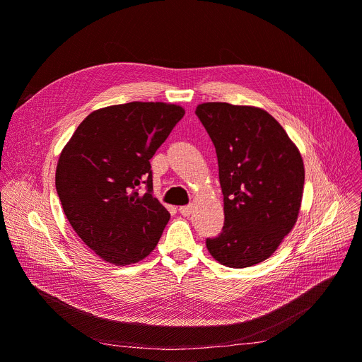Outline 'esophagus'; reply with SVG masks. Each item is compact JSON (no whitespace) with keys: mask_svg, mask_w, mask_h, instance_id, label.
I'll return each instance as SVG.
<instances>
[{"mask_svg":"<svg viewBox=\"0 0 362 362\" xmlns=\"http://www.w3.org/2000/svg\"><path fill=\"white\" fill-rule=\"evenodd\" d=\"M192 211H194V206L192 205H186V206H180L179 208V212L183 215V216H189L192 214Z\"/></svg>","mask_w":362,"mask_h":362,"instance_id":"1","label":"esophagus"}]
</instances>
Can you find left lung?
<instances>
[{"mask_svg":"<svg viewBox=\"0 0 362 362\" xmlns=\"http://www.w3.org/2000/svg\"><path fill=\"white\" fill-rule=\"evenodd\" d=\"M195 113L214 142L224 195V227L218 237L206 238V249L224 267H253L272 256L297 223L301 154L260 107L209 102Z\"/></svg>","mask_w":362,"mask_h":362,"instance_id":"8db88e82","label":"left lung"}]
</instances>
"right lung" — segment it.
Wrapping results in <instances>:
<instances>
[{"instance_id":"right-lung-1","label":"right lung","mask_w":362,"mask_h":362,"mask_svg":"<svg viewBox=\"0 0 362 362\" xmlns=\"http://www.w3.org/2000/svg\"><path fill=\"white\" fill-rule=\"evenodd\" d=\"M163 102L91 112L61 151L55 185L66 220L103 260L125 267L157 246L170 214L153 197L150 160L183 117ZM146 184L148 192L137 190Z\"/></svg>"}]
</instances>
